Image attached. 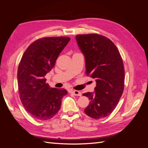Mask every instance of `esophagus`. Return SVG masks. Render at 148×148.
<instances>
[{
    "mask_svg": "<svg viewBox=\"0 0 148 148\" xmlns=\"http://www.w3.org/2000/svg\"><path fill=\"white\" fill-rule=\"evenodd\" d=\"M71 93H72L73 95L75 96H82V92L77 91V90H72L71 91Z\"/></svg>",
    "mask_w": 148,
    "mask_h": 148,
    "instance_id": "34e87169",
    "label": "esophagus"
}]
</instances>
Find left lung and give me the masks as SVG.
Segmentation results:
<instances>
[{"instance_id":"left-lung-1","label":"left lung","mask_w":148,"mask_h":148,"mask_svg":"<svg viewBox=\"0 0 148 148\" xmlns=\"http://www.w3.org/2000/svg\"><path fill=\"white\" fill-rule=\"evenodd\" d=\"M75 38L84 56L86 74L96 82L95 91L83 95L90 100L84 111L92 119L106 117L112 112L123 94L122 59L112 41L102 35L79 34Z\"/></svg>"}]
</instances>
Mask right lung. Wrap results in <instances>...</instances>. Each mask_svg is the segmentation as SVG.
<instances>
[{
  "label": "right lung",
  "instance_id": "right-lung-1",
  "mask_svg": "<svg viewBox=\"0 0 148 148\" xmlns=\"http://www.w3.org/2000/svg\"><path fill=\"white\" fill-rule=\"evenodd\" d=\"M70 40L64 36L39 39L30 44L21 59L17 73L20 98L26 110L38 120L54 117L62 97L68 93L65 89L51 88L44 77Z\"/></svg>",
  "mask_w": 148,
  "mask_h": 148
}]
</instances>
